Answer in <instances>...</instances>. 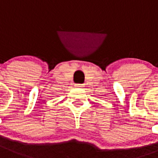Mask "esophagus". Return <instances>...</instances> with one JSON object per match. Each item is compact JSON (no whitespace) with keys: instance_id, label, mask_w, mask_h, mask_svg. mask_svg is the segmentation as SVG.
<instances>
[{"instance_id":"esophagus-1","label":"esophagus","mask_w":158,"mask_h":158,"mask_svg":"<svg viewBox=\"0 0 158 158\" xmlns=\"http://www.w3.org/2000/svg\"><path fill=\"white\" fill-rule=\"evenodd\" d=\"M76 87H83V85L82 84H78V85H76Z\"/></svg>"}]
</instances>
